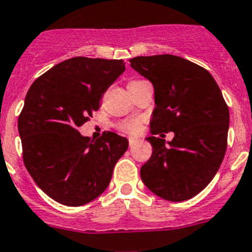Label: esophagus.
<instances>
[{"label":"esophagus","mask_w":252,"mask_h":252,"mask_svg":"<svg viewBox=\"0 0 252 252\" xmlns=\"http://www.w3.org/2000/svg\"><path fill=\"white\" fill-rule=\"evenodd\" d=\"M128 140H129V145L133 146V145H135L136 143H138L139 139H138V138H134V136H129Z\"/></svg>","instance_id":"1"}]
</instances>
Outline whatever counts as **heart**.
I'll return each mask as SVG.
<instances>
[{
    "label": "heart",
    "mask_w": 252,
    "mask_h": 252,
    "mask_svg": "<svg viewBox=\"0 0 252 252\" xmlns=\"http://www.w3.org/2000/svg\"><path fill=\"white\" fill-rule=\"evenodd\" d=\"M134 82L138 81H131L130 84H134ZM141 128V119L140 118H130V119H126V121L122 122L119 124V129L122 131H126V133L129 134H136Z\"/></svg>",
    "instance_id": "heart-1"
}]
</instances>
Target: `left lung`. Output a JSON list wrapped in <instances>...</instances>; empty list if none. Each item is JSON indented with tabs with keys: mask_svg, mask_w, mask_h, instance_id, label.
I'll use <instances>...</instances> for the list:
<instances>
[{
	"mask_svg": "<svg viewBox=\"0 0 252 252\" xmlns=\"http://www.w3.org/2000/svg\"><path fill=\"white\" fill-rule=\"evenodd\" d=\"M129 61L154 86L151 134H175L171 141L146 138L153 154L141 166V180L166 201L192 198L213 180L225 155L229 108L220 89L206 69L180 56H136Z\"/></svg>",
	"mask_w": 252,
	"mask_h": 252,
	"instance_id": "1",
	"label": "left lung"
}]
</instances>
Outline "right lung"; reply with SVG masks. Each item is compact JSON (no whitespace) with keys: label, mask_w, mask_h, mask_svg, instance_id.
<instances>
[{"label":"right lung","mask_w":252,"mask_h":252,"mask_svg":"<svg viewBox=\"0 0 252 252\" xmlns=\"http://www.w3.org/2000/svg\"><path fill=\"white\" fill-rule=\"evenodd\" d=\"M124 70L123 60L77 56L51 67L27 92L18 118L24 165L58 203L79 207L96 199L128 149V139L112 131L94 141L77 130Z\"/></svg>","instance_id":"obj_1"}]
</instances>
